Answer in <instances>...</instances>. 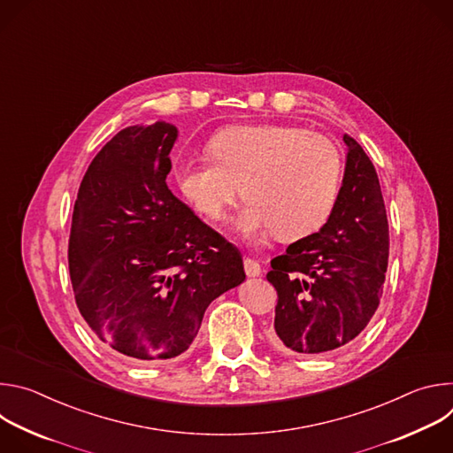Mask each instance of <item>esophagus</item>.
I'll return each instance as SVG.
<instances>
[{
  "mask_svg": "<svg viewBox=\"0 0 453 453\" xmlns=\"http://www.w3.org/2000/svg\"><path fill=\"white\" fill-rule=\"evenodd\" d=\"M243 269H245V274L249 278H256V276L262 274L260 264H257L256 260H252V257H245V260H243Z\"/></svg>",
  "mask_w": 453,
  "mask_h": 453,
  "instance_id": "esophagus-1",
  "label": "esophagus"
}]
</instances>
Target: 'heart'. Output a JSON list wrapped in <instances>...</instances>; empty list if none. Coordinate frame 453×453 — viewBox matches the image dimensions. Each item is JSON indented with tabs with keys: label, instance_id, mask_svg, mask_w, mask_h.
<instances>
[{
	"label": "heart",
	"instance_id": "obj_1",
	"mask_svg": "<svg viewBox=\"0 0 453 453\" xmlns=\"http://www.w3.org/2000/svg\"><path fill=\"white\" fill-rule=\"evenodd\" d=\"M208 159L186 161L177 180L203 217L219 222L236 197V226L257 238L271 227L281 240L315 233L330 219L342 184L335 142L294 125L231 127L208 142Z\"/></svg>",
	"mask_w": 453,
	"mask_h": 453
}]
</instances>
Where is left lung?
<instances>
[{"instance_id":"left-lung-1","label":"left lung","mask_w":453,"mask_h":453,"mask_svg":"<svg viewBox=\"0 0 453 453\" xmlns=\"http://www.w3.org/2000/svg\"><path fill=\"white\" fill-rule=\"evenodd\" d=\"M337 204L319 233L276 256L267 273L278 292L273 342L301 355L332 353L374 315L389 260V224L376 170L348 134Z\"/></svg>"}]
</instances>
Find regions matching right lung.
<instances>
[{
  "label": "right lung",
  "mask_w": 453,
  "mask_h": 453,
  "mask_svg": "<svg viewBox=\"0 0 453 453\" xmlns=\"http://www.w3.org/2000/svg\"><path fill=\"white\" fill-rule=\"evenodd\" d=\"M177 128L127 127L91 161L68 245L77 306L133 362L182 355L213 299L245 280L240 250L168 189Z\"/></svg>",
  "instance_id": "1"
}]
</instances>
